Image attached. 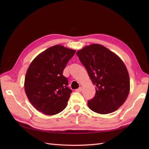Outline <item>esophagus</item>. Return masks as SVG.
Segmentation results:
<instances>
[{
  "label": "esophagus",
  "mask_w": 149,
  "mask_h": 149,
  "mask_svg": "<svg viewBox=\"0 0 149 149\" xmlns=\"http://www.w3.org/2000/svg\"><path fill=\"white\" fill-rule=\"evenodd\" d=\"M75 91H76V92H78V93H80V92H81V91H82V88L81 87H79L78 89H76Z\"/></svg>",
  "instance_id": "esophagus-1"
}]
</instances>
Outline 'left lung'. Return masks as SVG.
I'll use <instances>...</instances> for the list:
<instances>
[{
  "label": "left lung",
  "mask_w": 149,
  "mask_h": 149,
  "mask_svg": "<svg viewBox=\"0 0 149 149\" xmlns=\"http://www.w3.org/2000/svg\"><path fill=\"white\" fill-rule=\"evenodd\" d=\"M76 55L96 86L95 96L88 102L89 109L101 114L118 109L130 91L129 76L123 61L99 44L85 47Z\"/></svg>",
  "instance_id": "obj_1"
}]
</instances>
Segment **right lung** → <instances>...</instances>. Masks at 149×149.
<instances>
[{
	"label": "right lung",
	"mask_w": 149,
	"mask_h": 149,
	"mask_svg": "<svg viewBox=\"0 0 149 149\" xmlns=\"http://www.w3.org/2000/svg\"><path fill=\"white\" fill-rule=\"evenodd\" d=\"M75 50L60 45L49 47L31 63L25 78V91L36 109L55 115L67 106L71 89L63 72Z\"/></svg>",
	"instance_id": "add662e5"
}]
</instances>
